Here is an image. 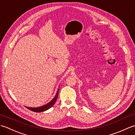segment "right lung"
I'll return each instance as SVG.
<instances>
[{"mask_svg":"<svg viewBox=\"0 0 135 135\" xmlns=\"http://www.w3.org/2000/svg\"><path fill=\"white\" fill-rule=\"evenodd\" d=\"M59 91V89L57 90V93L56 94L55 97H54V99L52 100H51V101L50 103H49L48 104H46L44 106H42V107H38V108H32V107H26L28 109V110H30L31 111H32L33 112H36V113H40V112L45 111L46 110H48V109H49L50 108L52 107V106L54 104V103H56L57 99V97H58Z\"/></svg>","mask_w":135,"mask_h":135,"instance_id":"obj_1","label":"right lung"}]
</instances>
